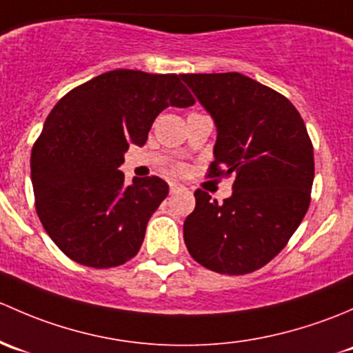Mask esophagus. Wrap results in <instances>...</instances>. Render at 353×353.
Returning <instances> with one entry per match:
<instances>
[{
  "mask_svg": "<svg viewBox=\"0 0 353 353\" xmlns=\"http://www.w3.org/2000/svg\"><path fill=\"white\" fill-rule=\"evenodd\" d=\"M181 188H183V185L175 183V181H173V183H170V192H172V194H175V192L181 190Z\"/></svg>",
  "mask_w": 353,
  "mask_h": 353,
  "instance_id": "1",
  "label": "esophagus"
}]
</instances>
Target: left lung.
<instances>
[{
	"mask_svg": "<svg viewBox=\"0 0 353 353\" xmlns=\"http://www.w3.org/2000/svg\"><path fill=\"white\" fill-rule=\"evenodd\" d=\"M181 79L216 123L209 176L234 175L223 203L195 190L185 245L209 270L250 274L282 252L307 212L314 156L306 125L284 95L239 72Z\"/></svg>",
	"mask_w": 353,
	"mask_h": 353,
	"instance_id": "1",
	"label": "left lung"
}]
</instances>
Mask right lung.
I'll return each instance as SVG.
<instances>
[{
  "mask_svg": "<svg viewBox=\"0 0 353 353\" xmlns=\"http://www.w3.org/2000/svg\"><path fill=\"white\" fill-rule=\"evenodd\" d=\"M194 103L180 76L132 69L103 72L57 101L30 166L39 219L64 255L93 268L137 255L168 183L146 176L125 185L119 166L165 108Z\"/></svg>",
  "mask_w": 353,
  "mask_h": 353,
  "instance_id": "obj_1",
  "label": "right lung"
}]
</instances>
